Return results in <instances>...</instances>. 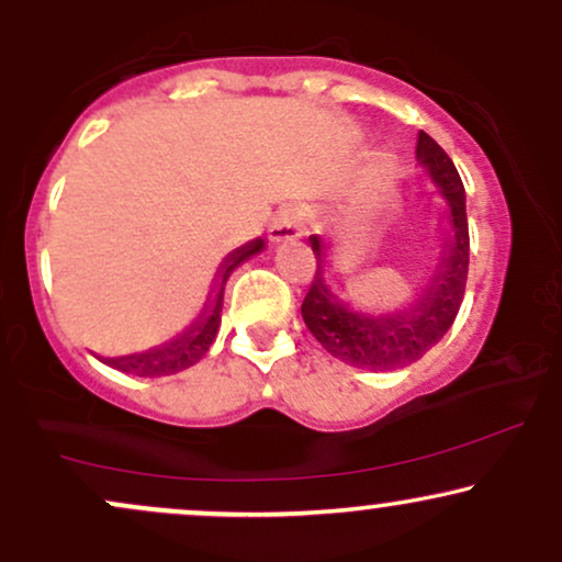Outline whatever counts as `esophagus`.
I'll use <instances>...</instances> for the list:
<instances>
[{
    "mask_svg": "<svg viewBox=\"0 0 562 562\" xmlns=\"http://www.w3.org/2000/svg\"><path fill=\"white\" fill-rule=\"evenodd\" d=\"M301 235H303V209L301 205H285V209L274 216L269 237H272L274 243H282V240H295V237Z\"/></svg>",
    "mask_w": 562,
    "mask_h": 562,
    "instance_id": "34e87169",
    "label": "esophagus"
}]
</instances>
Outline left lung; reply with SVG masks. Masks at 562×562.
Masks as SVG:
<instances>
[{
	"label": "left lung",
	"instance_id": "1",
	"mask_svg": "<svg viewBox=\"0 0 562 562\" xmlns=\"http://www.w3.org/2000/svg\"><path fill=\"white\" fill-rule=\"evenodd\" d=\"M417 160L430 171L434 182L441 187V195L449 203V218L454 237L447 240V250L438 259L436 274L425 288L423 299L409 312L367 317L340 303L325 285V245L317 235L312 237L317 272L308 285L301 314L314 338L335 359L364 367V370H396L423 357L434 348L460 312L465 295L468 263H470V235L465 214V187L457 173L451 158L443 153L434 137L417 134Z\"/></svg>",
	"mask_w": 562,
	"mask_h": 562
}]
</instances>
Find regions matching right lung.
<instances>
[{"instance_id":"1","label":"right lung","mask_w":562,"mask_h":562,"mask_svg":"<svg viewBox=\"0 0 562 562\" xmlns=\"http://www.w3.org/2000/svg\"><path fill=\"white\" fill-rule=\"evenodd\" d=\"M263 248V240H254L243 248H237L235 254L227 256L222 267V280H218V293L216 299L209 303L203 314H200V322L190 327L184 335H179L177 340L171 344L153 348L147 353H134V357H119V359H102L108 367L113 370L126 372V375H137V378H164V375H173V372L187 370L200 359L205 357L211 344H214L216 333H218V322H222V301H224V282L232 274V269L237 263L248 261L250 256H256Z\"/></svg>"}]
</instances>
